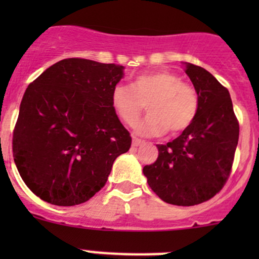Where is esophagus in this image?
<instances>
[{
	"mask_svg": "<svg viewBox=\"0 0 259 259\" xmlns=\"http://www.w3.org/2000/svg\"><path fill=\"white\" fill-rule=\"evenodd\" d=\"M143 140L142 139H139V138H133V146H139V145H142L143 144Z\"/></svg>",
	"mask_w": 259,
	"mask_h": 259,
	"instance_id": "obj_1",
	"label": "esophagus"
}]
</instances>
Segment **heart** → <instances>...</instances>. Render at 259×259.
<instances>
[{"label": "heart", "mask_w": 259, "mask_h": 259, "mask_svg": "<svg viewBox=\"0 0 259 259\" xmlns=\"http://www.w3.org/2000/svg\"><path fill=\"white\" fill-rule=\"evenodd\" d=\"M149 115L137 125V132L156 137L169 130L180 134L192 125L199 111V96L194 86L168 70L139 74L130 85L119 83L111 93V106L119 119L134 125L145 109Z\"/></svg>", "instance_id": "1"}]
</instances>
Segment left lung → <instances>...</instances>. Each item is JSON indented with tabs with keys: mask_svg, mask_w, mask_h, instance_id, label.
<instances>
[{
	"mask_svg": "<svg viewBox=\"0 0 259 259\" xmlns=\"http://www.w3.org/2000/svg\"><path fill=\"white\" fill-rule=\"evenodd\" d=\"M185 72L199 96L197 117L177 139L158 145V159L143 173L161 200L190 207L209 200L228 180L239 122L229 91L210 72L193 64Z\"/></svg>",
	"mask_w": 259,
	"mask_h": 259,
	"instance_id": "left-lung-1",
	"label": "left lung"
}]
</instances>
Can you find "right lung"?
I'll return each mask as SVG.
<instances>
[{
	"label": "right lung",
	"instance_id": "obj_1",
	"mask_svg": "<svg viewBox=\"0 0 259 259\" xmlns=\"http://www.w3.org/2000/svg\"><path fill=\"white\" fill-rule=\"evenodd\" d=\"M122 69L72 57L27 86L12 153L21 178L40 199L61 207L88 202L130 149V133L111 106Z\"/></svg>",
	"mask_w": 259,
	"mask_h": 259
}]
</instances>
